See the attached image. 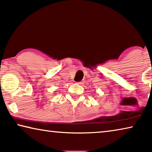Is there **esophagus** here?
<instances>
[{
    "instance_id": "1",
    "label": "esophagus",
    "mask_w": 152,
    "mask_h": 152,
    "mask_svg": "<svg viewBox=\"0 0 152 152\" xmlns=\"http://www.w3.org/2000/svg\"><path fill=\"white\" fill-rule=\"evenodd\" d=\"M77 84H78V85H83L84 84V83L83 81H81V82H78V83H77Z\"/></svg>"
}]
</instances>
